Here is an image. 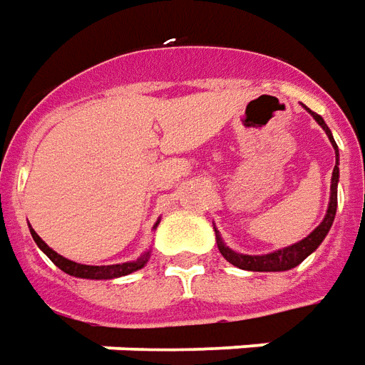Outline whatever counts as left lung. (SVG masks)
Instances as JSON below:
<instances>
[{
	"label": "left lung",
	"mask_w": 365,
	"mask_h": 365,
	"mask_svg": "<svg viewBox=\"0 0 365 365\" xmlns=\"http://www.w3.org/2000/svg\"><path fill=\"white\" fill-rule=\"evenodd\" d=\"M306 110L312 115L316 123L320 125L322 129L326 130L328 139H330L331 147L336 150V160H338V145L331 137L328 125L324 123L320 115H316L314 110H310L306 107ZM338 180H340V168H338V163L334 167V173H331V187H330V205H328V212L324 216L320 225L314 228L310 235L306 236L304 240L296 242L292 246H286V248H280V250H274L270 255L262 256H250V255H238L235 250H230L228 246L222 242V238L216 232V245H218V250L220 255L225 256L226 260L230 264H235L236 268H242V270H252V272H284V270H290V268H296L298 264L302 262L304 258L312 255L314 250L322 245V240L326 238V235L330 232L331 222H334V216H336V208H338Z\"/></svg>",
	"instance_id": "1"
}]
</instances>
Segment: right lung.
I'll return each instance as SVG.
<instances>
[{
    "label": "right lung",
    "mask_w": 365,
    "mask_h": 365,
    "mask_svg": "<svg viewBox=\"0 0 365 365\" xmlns=\"http://www.w3.org/2000/svg\"><path fill=\"white\" fill-rule=\"evenodd\" d=\"M29 230H31V236H34L35 245L39 246L41 250H43L45 255L49 256V260H51L57 268H61L63 272L69 274V276H75V278H89V280H110V278H119V276H127V274L135 272V270H140L145 264L149 262V252H145V255L137 258V260H133V262H123V264H109V266H87V264H77L73 262V260H67L65 256L57 255L53 248L45 245L43 240L39 238V235L35 232L34 228L29 226Z\"/></svg>",
    "instance_id": "add662e5"
}]
</instances>
